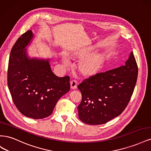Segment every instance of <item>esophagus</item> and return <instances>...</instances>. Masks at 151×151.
<instances>
[{
  "instance_id": "34e87169",
  "label": "esophagus",
  "mask_w": 151,
  "mask_h": 151,
  "mask_svg": "<svg viewBox=\"0 0 151 151\" xmlns=\"http://www.w3.org/2000/svg\"><path fill=\"white\" fill-rule=\"evenodd\" d=\"M77 82L76 80H73L70 82V88L72 89H74L77 88Z\"/></svg>"
}]
</instances>
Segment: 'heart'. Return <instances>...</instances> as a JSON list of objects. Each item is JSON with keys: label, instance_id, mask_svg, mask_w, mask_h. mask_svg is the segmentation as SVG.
<instances>
[{"label": "heart", "instance_id": "b5f03b06", "mask_svg": "<svg viewBox=\"0 0 151 151\" xmlns=\"http://www.w3.org/2000/svg\"><path fill=\"white\" fill-rule=\"evenodd\" d=\"M94 50V47L83 48L76 50L70 55V57L72 59L82 58L79 62L77 67L81 74L84 76L89 77L96 74L103 65L104 60L103 54L100 53H93L88 55V56L86 55ZM63 62L65 64H67L68 61L67 59H63Z\"/></svg>", "mask_w": 151, "mask_h": 151}]
</instances>
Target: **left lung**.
I'll use <instances>...</instances> for the list:
<instances>
[{
    "instance_id": "obj_1",
    "label": "left lung",
    "mask_w": 151,
    "mask_h": 151,
    "mask_svg": "<svg viewBox=\"0 0 151 151\" xmlns=\"http://www.w3.org/2000/svg\"><path fill=\"white\" fill-rule=\"evenodd\" d=\"M138 67L131 52L125 65L98 73L77 88L82 100L77 107L79 119L88 125H101L119 116L133 94Z\"/></svg>"
}]
</instances>
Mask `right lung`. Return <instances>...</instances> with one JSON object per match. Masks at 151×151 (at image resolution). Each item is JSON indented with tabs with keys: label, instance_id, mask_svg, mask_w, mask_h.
<instances>
[{
	"label": "right lung",
	"instance_id": "1",
	"mask_svg": "<svg viewBox=\"0 0 151 151\" xmlns=\"http://www.w3.org/2000/svg\"><path fill=\"white\" fill-rule=\"evenodd\" d=\"M33 38L31 30L17 39L11 51L7 85L15 106L22 115L42 119L52 115L63 95L70 90V77L52 72L49 60L29 58L25 47Z\"/></svg>",
	"mask_w": 151,
	"mask_h": 151
}]
</instances>
